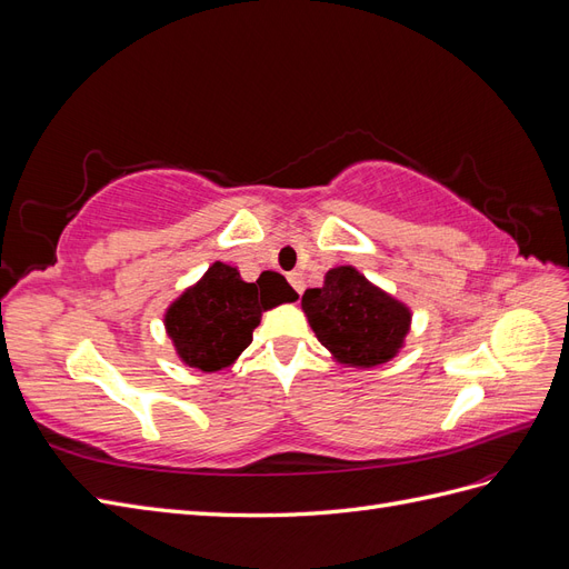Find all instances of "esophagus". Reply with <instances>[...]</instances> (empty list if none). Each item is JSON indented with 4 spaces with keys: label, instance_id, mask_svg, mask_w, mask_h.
<instances>
[{
    "label": "esophagus",
    "instance_id": "obj_1",
    "mask_svg": "<svg viewBox=\"0 0 569 569\" xmlns=\"http://www.w3.org/2000/svg\"><path fill=\"white\" fill-rule=\"evenodd\" d=\"M287 280H289L291 287L297 289V295H301V291H303V274L299 270H295V272L287 274Z\"/></svg>",
    "mask_w": 569,
    "mask_h": 569
}]
</instances>
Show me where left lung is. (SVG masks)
<instances>
[{"instance_id":"8db88e82","label":"left lung","mask_w":569,"mask_h":569,"mask_svg":"<svg viewBox=\"0 0 569 569\" xmlns=\"http://www.w3.org/2000/svg\"><path fill=\"white\" fill-rule=\"evenodd\" d=\"M301 308L322 347L343 368H377L399 356L410 332V308L372 284L353 266L325 272L306 289Z\"/></svg>"}]
</instances>
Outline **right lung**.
Wrapping results in <instances>:
<instances>
[{"instance_id":"1","label":"right lung","mask_w":569,"mask_h":569,"mask_svg":"<svg viewBox=\"0 0 569 569\" xmlns=\"http://www.w3.org/2000/svg\"><path fill=\"white\" fill-rule=\"evenodd\" d=\"M297 299L280 272L266 270L244 282L234 266L216 261L166 308L163 325L184 366L218 372L249 347L263 311Z\"/></svg>"}]
</instances>
